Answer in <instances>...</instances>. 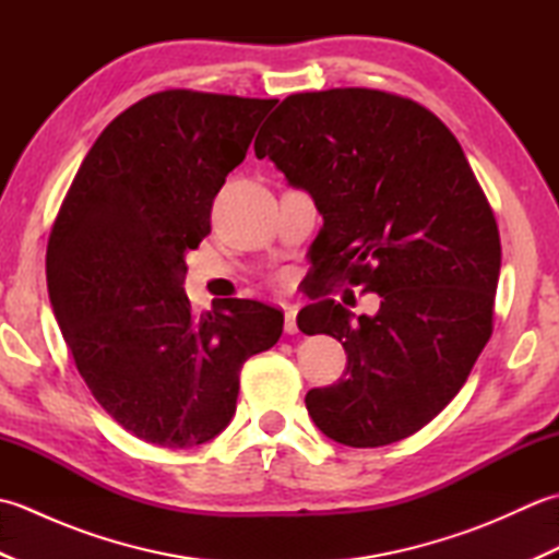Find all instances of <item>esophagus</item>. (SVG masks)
<instances>
[{
	"label": "esophagus",
	"mask_w": 559,
	"mask_h": 559,
	"mask_svg": "<svg viewBox=\"0 0 559 559\" xmlns=\"http://www.w3.org/2000/svg\"><path fill=\"white\" fill-rule=\"evenodd\" d=\"M283 310H286V334H298V322H295V317H298V307H293V305H286L283 307Z\"/></svg>",
	"instance_id": "obj_1"
}]
</instances>
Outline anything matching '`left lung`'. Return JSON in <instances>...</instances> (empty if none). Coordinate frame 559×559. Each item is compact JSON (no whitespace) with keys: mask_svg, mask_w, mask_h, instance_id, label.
I'll list each match as a JSON object with an SVG mask.
<instances>
[{"mask_svg":"<svg viewBox=\"0 0 559 559\" xmlns=\"http://www.w3.org/2000/svg\"><path fill=\"white\" fill-rule=\"evenodd\" d=\"M254 153L314 199L317 266L382 298L374 317L331 298L298 314L348 355L336 384L307 391L314 425L358 449L411 437L492 336L500 230L461 144L415 100L331 88L283 100Z\"/></svg>","mask_w":559,"mask_h":559,"instance_id":"left-lung-1","label":"left lung"}]
</instances>
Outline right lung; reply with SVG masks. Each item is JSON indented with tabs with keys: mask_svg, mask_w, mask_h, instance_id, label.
<instances>
[{
	"mask_svg": "<svg viewBox=\"0 0 559 559\" xmlns=\"http://www.w3.org/2000/svg\"><path fill=\"white\" fill-rule=\"evenodd\" d=\"M278 100L160 91L103 129L47 240V293L76 370L127 432L165 449L221 435L240 370L281 338L283 312L218 300L194 314L187 252Z\"/></svg>",
	"mask_w": 559,
	"mask_h": 559,
	"instance_id": "right-lung-1",
	"label": "right lung"
}]
</instances>
